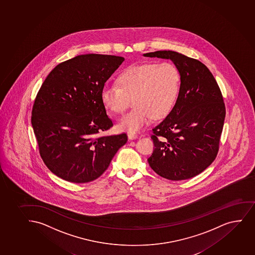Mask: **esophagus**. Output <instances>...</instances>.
Instances as JSON below:
<instances>
[{
    "mask_svg": "<svg viewBox=\"0 0 255 255\" xmlns=\"http://www.w3.org/2000/svg\"><path fill=\"white\" fill-rule=\"evenodd\" d=\"M128 137L129 139H135V138H138V134H136L135 132H130L128 133Z\"/></svg>",
    "mask_w": 255,
    "mask_h": 255,
    "instance_id": "obj_1",
    "label": "esophagus"
}]
</instances>
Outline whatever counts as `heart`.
<instances>
[{
	"mask_svg": "<svg viewBox=\"0 0 255 255\" xmlns=\"http://www.w3.org/2000/svg\"><path fill=\"white\" fill-rule=\"evenodd\" d=\"M118 87L106 86L101 91L103 105L115 114H123L132 102L134 107L122 118L119 128L137 131L152 119L169 113L180 85V75L169 62L144 63L129 66L117 76Z\"/></svg>",
	"mask_w": 255,
	"mask_h": 255,
	"instance_id": "1",
	"label": "heart"
}]
</instances>
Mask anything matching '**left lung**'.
Masks as SVG:
<instances>
[{
	"label": "left lung",
	"instance_id": "8db88e82",
	"mask_svg": "<svg viewBox=\"0 0 255 255\" xmlns=\"http://www.w3.org/2000/svg\"><path fill=\"white\" fill-rule=\"evenodd\" d=\"M170 59L180 75L175 105L152 128L155 148L148 158L155 173L170 180H183L202 173L220 149L226 106L220 87L202 62L173 51L144 53Z\"/></svg>",
	"mask_w": 255,
	"mask_h": 255
}]
</instances>
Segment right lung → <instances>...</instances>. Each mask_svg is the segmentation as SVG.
I'll return each instance as SVG.
<instances>
[{
	"instance_id": "1",
	"label": "right lung",
	"mask_w": 255,
	"mask_h": 255,
	"mask_svg": "<svg viewBox=\"0 0 255 255\" xmlns=\"http://www.w3.org/2000/svg\"><path fill=\"white\" fill-rule=\"evenodd\" d=\"M123 61L119 56H76L57 65L39 89L31 124L42 161L59 178L95 180L127 143L125 132L98 136L113 126L101 91Z\"/></svg>"
}]
</instances>
